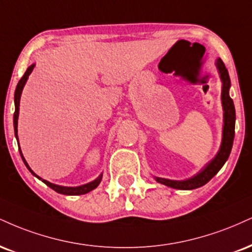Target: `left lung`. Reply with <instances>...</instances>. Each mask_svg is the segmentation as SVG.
Here are the masks:
<instances>
[{
	"instance_id": "obj_1",
	"label": "left lung",
	"mask_w": 252,
	"mask_h": 252,
	"mask_svg": "<svg viewBox=\"0 0 252 252\" xmlns=\"http://www.w3.org/2000/svg\"><path fill=\"white\" fill-rule=\"evenodd\" d=\"M216 68L220 74V78L222 81V93H220V99H222V108H223V129H222V142H220V147L216 156L214 157L210 162L208 163L201 171L197 172L192 177L187 178L183 181H175L168 180V178L156 177L154 176L156 182L160 184L172 188V189L178 190H192L201 188L207 184L218 171L222 169L224 163L226 162L231 153L233 138H235V122H236V111L233 101L230 97L229 90L231 87L230 83L229 72L226 70L225 65H224L223 61L220 59L216 60Z\"/></svg>"
}]
</instances>
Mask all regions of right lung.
Returning a JSON list of instances; mask_svg holds the SVG:
<instances>
[{
	"label": "right lung",
	"instance_id": "right-lung-1",
	"mask_svg": "<svg viewBox=\"0 0 252 252\" xmlns=\"http://www.w3.org/2000/svg\"><path fill=\"white\" fill-rule=\"evenodd\" d=\"M35 68V63L34 64H32L29 66L28 69H27V71L24 72V75L21 78L19 83H17V87H16V90H15V96H14V103H15V113H14V130H15V137H16L17 142H19V136H17V122H19V114H20V99H21V95H22V92H23V88L26 86L27 81H28V78L30 76V74H32V69ZM19 147H20V143H19ZM20 150V155L22 157L24 164H26L27 168H28V170L32 172V175L35 176V177H37L38 180H41L43 182L44 184H47L48 187L51 188L53 190H55L56 192L59 193H62V195H68V196H76V195H84V193H88L90 192L92 190L96 189L97 187H98V184L101 183L102 181V176L103 174H101L98 176V177L96 178V180H94L92 182H89V183L87 184H83V186H78V187H63V186H57V184H54V183H50V182L43 180V178H41L39 176H37L35 174L34 171L30 169V166L28 163H27L26 158L23 157V154L22 151H21V148H19Z\"/></svg>",
	"mask_w": 252,
	"mask_h": 252
}]
</instances>
